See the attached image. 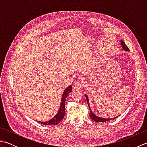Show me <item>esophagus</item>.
<instances>
[{
    "instance_id": "1",
    "label": "esophagus",
    "mask_w": 147,
    "mask_h": 147,
    "mask_svg": "<svg viewBox=\"0 0 147 147\" xmlns=\"http://www.w3.org/2000/svg\"><path fill=\"white\" fill-rule=\"evenodd\" d=\"M83 85V80L82 79L78 80L75 82H74V88L76 90H79L82 88Z\"/></svg>"
}]
</instances>
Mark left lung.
<instances>
[{"label": "left lung", "instance_id": "obj_1", "mask_svg": "<svg viewBox=\"0 0 147 147\" xmlns=\"http://www.w3.org/2000/svg\"><path fill=\"white\" fill-rule=\"evenodd\" d=\"M121 45H122V47L124 50H125L126 51H129V48L127 47V45L125 44V43H124L123 40H121ZM85 97L86 99L87 100V102H88V107H89V109H90V117H91V119L94 121L95 122H96V123H99V122H105V121H110L111 119H113L114 118H112V119H105V118H102V117H99L98 116H96V115L93 113L91 109H90V105H89V102H88V96H86V95H85Z\"/></svg>", "mask_w": 147, "mask_h": 147}]
</instances>
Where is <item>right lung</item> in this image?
<instances>
[{
    "label": "right lung",
    "mask_w": 147,
    "mask_h": 147,
    "mask_svg": "<svg viewBox=\"0 0 147 147\" xmlns=\"http://www.w3.org/2000/svg\"><path fill=\"white\" fill-rule=\"evenodd\" d=\"M72 92V86H70L68 88L65 90V91L62 95V100H61V107L59 109L57 114H56L54 118L51 119V120H49L47 122H39L38 123L42 124H45V125H56V124H59L60 122L62 120V119L64 117L65 114V99H66L67 96L69 93Z\"/></svg>",
    "instance_id": "right-lung-1"
}]
</instances>
